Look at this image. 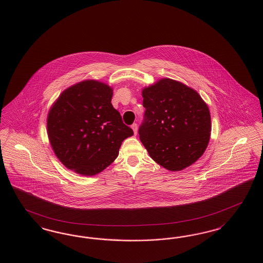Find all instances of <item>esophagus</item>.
I'll list each match as a JSON object with an SVG mask.
<instances>
[{"mask_svg": "<svg viewBox=\"0 0 263 263\" xmlns=\"http://www.w3.org/2000/svg\"><path fill=\"white\" fill-rule=\"evenodd\" d=\"M131 128L133 129V131H134V134L136 135V134H137V124H136V123H133V124L131 125Z\"/></svg>", "mask_w": 263, "mask_h": 263, "instance_id": "34e87169", "label": "esophagus"}]
</instances>
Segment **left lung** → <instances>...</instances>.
<instances>
[{
	"instance_id": "obj_1",
	"label": "left lung",
	"mask_w": 263,
	"mask_h": 263,
	"mask_svg": "<svg viewBox=\"0 0 263 263\" xmlns=\"http://www.w3.org/2000/svg\"><path fill=\"white\" fill-rule=\"evenodd\" d=\"M140 140L151 158L170 171L195 163L206 150L211 132L208 106L192 88L163 79L144 88Z\"/></svg>"
}]
</instances>
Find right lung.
<instances>
[{
    "instance_id": "1",
    "label": "right lung",
    "mask_w": 263,
    "mask_h": 263,
    "mask_svg": "<svg viewBox=\"0 0 263 263\" xmlns=\"http://www.w3.org/2000/svg\"><path fill=\"white\" fill-rule=\"evenodd\" d=\"M112 89L85 81L63 91L51 107L47 130L61 163L80 175H95L118 156L122 141L134 134L111 103Z\"/></svg>"
}]
</instances>
